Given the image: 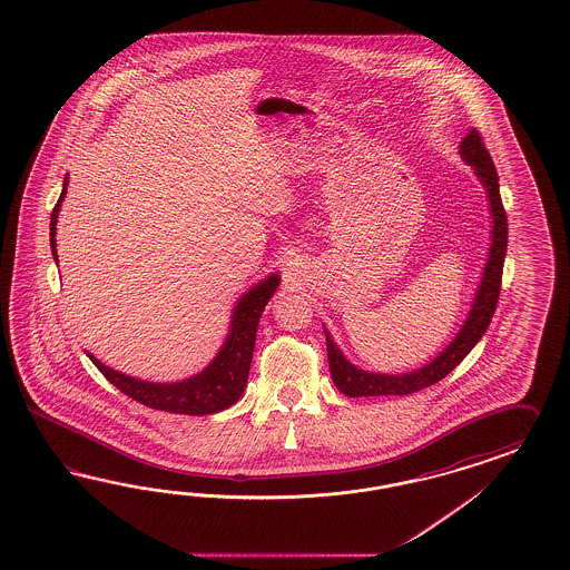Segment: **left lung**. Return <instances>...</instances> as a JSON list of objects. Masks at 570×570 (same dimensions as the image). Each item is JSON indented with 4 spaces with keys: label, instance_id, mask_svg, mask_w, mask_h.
I'll list each match as a JSON object with an SVG mask.
<instances>
[{
    "label": "left lung",
    "instance_id": "8db88e82",
    "mask_svg": "<svg viewBox=\"0 0 570 570\" xmlns=\"http://www.w3.org/2000/svg\"><path fill=\"white\" fill-rule=\"evenodd\" d=\"M460 156L474 169V175L483 184L491 213V246L483 267V276L470 305L466 320L458 334L434 360L403 374H380L367 372L346 360L343 351L334 343L328 328L326 345H328L330 374L336 389L346 397H379V395H412L422 391L434 382L445 379L449 372L466 357L474 345L483 338L484 332L491 324V317L498 307L501 291V274H503V259L508 248V217L501 205L500 177L495 171L493 158L484 148L483 139L476 129H472L460 144Z\"/></svg>",
    "mask_w": 570,
    "mask_h": 570
}]
</instances>
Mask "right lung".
<instances>
[{"mask_svg": "<svg viewBox=\"0 0 570 570\" xmlns=\"http://www.w3.org/2000/svg\"><path fill=\"white\" fill-rule=\"evenodd\" d=\"M67 188H69V177H65L62 194L52 210L50 246H52L53 261H58L56 224H58V213L62 207ZM277 286H279V276L272 274L242 294L236 307L232 311L229 332L225 336L219 353L203 372L194 374L190 379L177 380V382H150V380L127 376L119 370H112L104 365L100 360H96L91 353H87V357L96 363V367L102 372L110 384H115L127 397L136 399L146 407L188 415L224 412L227 407H232L244 393L248 370L253 362V348L257 341L261 313L265 309L267 301L276 293Z\"/></svg>", "mask_w": 570, "mask_h": 570, "instance_id": "add662e5", "label": "right lung"}]
</instances>
